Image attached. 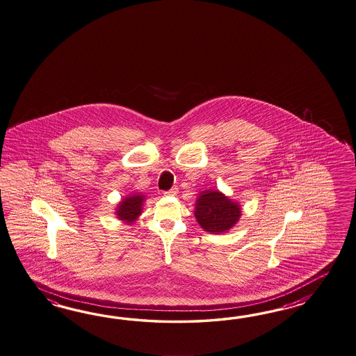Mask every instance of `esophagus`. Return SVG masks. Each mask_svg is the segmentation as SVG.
Listing matches in <instances>:
<instances>
[{"mask_svg":"<svg viewBox=\"0 0 356 356\" xmlns=\"http://www.w3.org/2000/svg\"><path fill=\"white\" fill-rule=\"evenodd\" d=\"M177 193H178V188H175V187L169 191L164 192V195L166 196H177Z\"/></svg>","mask_w":356,"mask_h":356,"instance_id":"1","label":"esophagus"}]
</instances>
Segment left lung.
<instances>
[{"mask_svg":"<svg viewBox=\"0 0 356 356\" xmlns=\"http://www.w3.org/2000/svg\"><path fill=\"white\" fill-rule=\"evenodd\" d=\"M241 216V208L217 190L201 191L195 207V217L199 225L210 234L227 232Z\"/></svg>","mask_w":356,"mask_h":356,"instance_id":"1","label":"left lung"}]
</instances>
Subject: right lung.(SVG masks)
I'll use <instances>...</instances> for the list:
<instances>
[{"mask_svg":"<svg viewBox=\"0 0 356 356\" xmlns=\"http://www.w3.org/2000/svg\"><path fill=\"white\" fill-rule=\"evenodd\" d=\"M146 199L142 193H133L124 200L119 202V207L116 209V216L121 220H127V223L131 225L142 213L143 201Z\"/></svg>","mask_w":356,"mask_h":356,"instance_id":"add662e5","label":"right lung"}]
</instances>
